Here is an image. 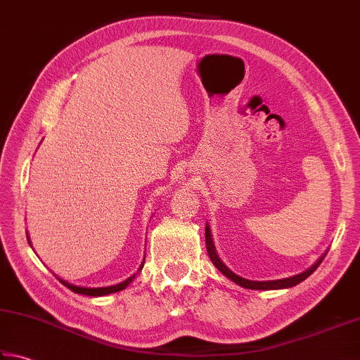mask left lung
<instances>
[{
    "label": "left lung",
    "mask_w": 360,
    "mask_h": 360,
    "mask_svg": "<svg viewBox=\"0 0 360 360\" xmlns=\"http://www.w3.org/2000/svg\"><path fill=\"white\" fill-rule=\"evenodd\" d=\"M205 243H207V250H208V255L210 259H212L213 264L216 268H218L221 273L229 277L230 281L235 282L236 285H240L243 288H249V290H282V288H290V287H295L297 285V283L306 281L307 277L314 273V271L320 266V263L323 262L324 257H326V254H323L320 259H318L306 271H302V273L296 274V276H291V277H287V279H277V281H249V279H244V277H240L238 274H235L232 269H229L226 264L222 263V260L218 257V254H216V248H214V243H213V238H212V232H210V226L207 224L205 227Z\"/></svg>",
    "instance_id": "left-lung-1"
}]
</instances>
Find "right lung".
Returning <instances> with one entry per match:
<instances>
[{
  "label": "right lung",
  "mask_w": 360,
  "mask_h": 360,
  "mask_svg": "<svg viewBox=\"0 0 360 360\" xmlns=\"http://www.w3.org/2000/svg\"><path fill=\"white\" fill-rule=\"evenodd\" d=\"M28 241H30V236H28ZM30 244H31V241H30ZM142 266H144V260H142L141 266H139V269H138V273H139V271L142 269ZM138 273H134L133 276L128 277V279H125L124 282L116 283V285H111V287H98V288H87V287L73 285V283H69V282H67V281L60 279V277H58V279H59L60 282H63L67 288H70V290L73 291V293H78V295H86V296H94V297H97V296H106V295L117 293V291L125 290V288H127L128 285H130V283L134 281V277H136V274H138Z\"/></svg>",
  "instance_id": "right-lung-1"
}]
</instances>
